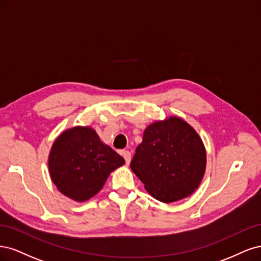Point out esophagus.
<instances>
[{
    "instance_id": "34e87169",
    "label": "esophagus",
    "mask_w": 261,
    "mask_h": 261,
    "mask_svg": "<svg viewBox=\"0 0 261 261\" xmlns=\"http://www.w3.org/2000/svg\"><path fill=\"white\" fill-rule=\"evenodd\" d=\"M122 156H123V158H124V161H125V164H129L130 163V161H131V153L129 152V150H123L122 152Z\"/></svg>"
}]
</instances>
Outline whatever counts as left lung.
<instances>
[{"mask_svg": "<svg viewBox=\"0 0 261 261\" xmlns=\"http://www.w3.org/2000/svg\"><path fill=\"white\" fill-rule=\"evenodd\" d=\"M130 167L154 198L172 203L198 188L206 168L205 147L190 124L171 117L145 129Z\"/></svg>", "mask_w": 261, "mask_h": 261, "instance_id": "8db88e82", "label": "left lung"}]
</instances>
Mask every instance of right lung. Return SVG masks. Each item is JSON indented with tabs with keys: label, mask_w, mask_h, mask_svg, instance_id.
Segmentation results:
<instances>
[{
	"label": "right lung",
	"mask_w": 261,
	"mask_h": 261,
	"mask_svg": "<svg viewBox=\"0 0 261 261\" xmlns=\"http://www.w3.org/2000/svg\"><path fill=\"white\" fill-rule=\"evenodd\" d=\"M124 159L90 127H75L57 138L48 157L49 174L64 195L77 201L94 196Z\"/></svg>",
	"instance_id": "1"
}]
</instances>
